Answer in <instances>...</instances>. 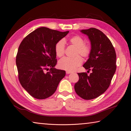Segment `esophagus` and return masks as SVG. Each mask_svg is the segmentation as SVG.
<instances>
[{"instance_id":"1","label":"esophagus","mask_w":131,"mask_h":131,"mask_svg":"<svg viewBox=\"0 0 131 131\" xmlns=\"http://www.w3.org/2000/svg\"><path fill=\"white\" fill-rule=\"evenodd\" d=\"M71 73H72V72H71V71H68V70L66 71V74H71Z\"/></svg>"}]
</instances>
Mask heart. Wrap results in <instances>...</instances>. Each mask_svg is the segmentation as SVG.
I'll list each match as a JSON object with an SVG mask.
<instances>
[{
	"instance_id": "heart-1",
	"label": "heart",
	"mask_w": 131,
	"mask_h": 131,
	"mask_svg": "<svg viewBox=\"0 0 131 131\" xmlns=\"http://www.w3.org/2000/svg\"><path fill=\"white\" fill-rule=\"evenodd\" d=\"M70 44L77 48L75 57L70 58L65 57L61 59L58 62L59 68L68 71H73L80 66L83 62L81 55L84 58H88L91 53V47L88 43H84L82 37L79 35H75L69 39ZM54 51L56 56L61 57L65 53V42L63 40L58 41L55 45Z\"/></svg>"
}]
</instances>
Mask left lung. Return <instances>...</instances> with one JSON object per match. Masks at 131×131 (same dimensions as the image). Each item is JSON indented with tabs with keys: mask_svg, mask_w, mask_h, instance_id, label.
Segmentation results:
<instances>
[{
	"mask_svg": "<svg viewBox=\"0 0 131 131\" xmlns=\"http://www.w3.org/2000/svg\"><path fill=\"white\" fill-rule=\"evenodd\" d=\"M81 32L88 35L91 44L89 58L83 67L92 73H78L79 80L74 89L79 96L90 100L108 89L116 69V54L112 42L100 30L91 28Z\"/></svg>",
	"mask_w": 131,
	"mask_h": 131,
	"instance_id": "obj_1",
	"label": "left lung"
}]
</instances>
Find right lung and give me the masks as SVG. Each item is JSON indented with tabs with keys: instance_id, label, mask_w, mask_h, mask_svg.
I'll list each match as a JSON object with an SVG mask.
<instances>
[{
	"instance_id": "add662e5",
	"label": "right lung",
	"mask_w": 131,
	"mask_h": 131,
	"mask_svg": "<svg viewBox=\"0 0 131 131\" xmlns=\"http://www.w3.org/2000/svg\"><path fill=\"white\" fill-rule=\"evenodd\" d=\"M68 33L40 27L19 45L16 59L18 79L33 97L43 100L52 96L65 77V70L54 68L57 62L54 47Z\"/></svg>"
}]
</instances>
